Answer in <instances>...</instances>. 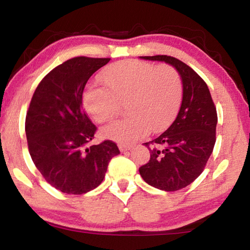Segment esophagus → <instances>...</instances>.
Masks as SVG:
<instances>
[{
  "instance_id": "1",
  "label": "esophagus",
  "mask_w": 250,
  "mask_h": 250,
  "mask_svg": "<svg viewBox=\"0 0 250 250\" xmlns=\"http://www.w3.org/2000/svg\"><path fill=\"white\" fill-rule=\"evenodd\" d=\"M119 149L121 152H125L126 150H130L131 146L130 145H119Z\"/></svg>"
}]
</instances>
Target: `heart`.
<instances>
[{
	"label": "heart",
	"instance_id": "1",
	"mask_svg": "<svg viewBox=\"0 0 250 250\" xmlns=\"http://www.w3.org/2000/svg\"><path fill=\"white\" fill-rule=\"evenodd\" d=\"M101 80L107 89L89 86L83 92V107L88 115L98 124H108L119 115L120 104H125L129 116L103 130L108 139L130 143L149 130H162L179 109L182 80L171 65L122 61L107 67Z\"/></svg>",
	"mask_w": 250,
	"mask_h": 250
}]
</instances>
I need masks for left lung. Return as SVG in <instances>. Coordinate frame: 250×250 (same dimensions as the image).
<instances>
[{"label": "left lung", "mask_w": 250, "mask_h": 250, "mask_svg": "<svg viewBox=\"0 0 250 250\" xmlns=\"http://www.w3.org/2000/svg\"><path fill=\"white\" fill-rule=\"evenodd\" d=\"M141 58L174 66L183 83V98L175 120L159 137L145 143L150 160L139 168L147 184L162 191H177L204 171L216 141V107L206 83L180 59L167 55Z\"/></svg>", "instance_id": "left-lung-1"}]
</instances>
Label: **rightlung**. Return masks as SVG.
Listing matches in <instances>:
<instances>
[{
	"instance_id": "obj_1",
	"label": "right lung",
	"mask_w": 250,
	"mask_h": 250,
	"mask_svg": "<svg viewBox=\"0 0 250 250\" xmlns=\"http://www.w3.org/2000/svg\"><path fill=\"white\" fill-rule=\"evenodd\" d=\"M110 58L78 56L55 67L34 91L25 119L28 151L42 176L58 191L82 195L103 182L117 143L89 146L97 126L83 107L92 74Z\"/></svg>"
}]
</instances>
